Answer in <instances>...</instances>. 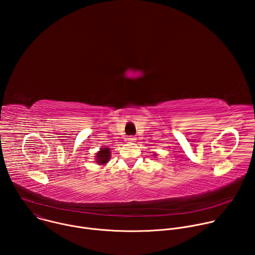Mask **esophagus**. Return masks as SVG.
<instances>
[{
	"label": "esophagus",
	"mask_w": 255,
	"mask_h": 255,
	"mask_svg": "<svg viewBox=\"0 0 255 255\" xmlns=\"http://www.w3.org/2000/svg\"><path fill=\"white\" fill-rule=\"evenodd\" d=\"M126 140H127L128 142H134V141L136 140V138H135V136H133V135H130V136H128V137L126 138Z\"/></svg>",
	"instance_id": "esophagus-1"
}]
</instances>
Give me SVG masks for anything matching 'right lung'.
Masks as SVG:
<instances>
[{"label":"right lung","instance_id":"obj_1","mask_svg":"<svg viewBox=\"0 0 255 255\" xmlns=\"http://www.w3.org/2000/svg\"><path fill=\"white\" fill-rule=\"evenodd\" d=\"M111 156V152L109 150V148H102V150L97 153V162L99 164H105L109 161Z\"/></svg>","mask_w":255,"mask_h":255}]
</instances>
